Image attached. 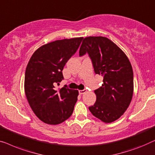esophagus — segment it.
<instances>
[{
  "label": "esophagus",
  "mask_w": 155,
  "mask_h": 155,
  "mask_svg": "<svg viewBox=\"0 0 155 155\" xmlns=\"http://www.w3.org/2000/svg\"><path fill=\"white\" fill-rule=\"evenodd\" d=\"M78 93H79L80 95H84V93H86V89H84V90H80V91H78Z\"/></svg>",
  "instance_id": "34e87169"
}]
</instances>
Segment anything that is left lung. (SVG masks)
<instances>
[{
  "instance_id": "8db88e82",
  "label": "left lung",
  "mask_w": 155,
  "mask_h": 155,
  "mask_svg": "<svg viewBox=\"0 0 155 155\" xmlns=\"http://www.w3.org/2000/svg\"><path fill=\"white\" fill-rule=\"evenodd\" d=\"M86 53L91 59L95 73L103 77L102 86L94 91L96 102L89 110L102 121L111 123L124 114L132 100V66L126 54L106 37H86L79 55Z\"/></svg>"
}]
</instances>
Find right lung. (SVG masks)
I'll use <instances>...</instances> for the list:
<instances>
[{"label": "right lung", "instance_id": "1", "mask_svg": "<svg viewBox=\"0 0 155 155\" xmlns=\"http://www.w3.org/2000/svg\"><path fill=\"white\" fill-rule=\"evenodd\" d=\"M83 38L63 39L43 45L28 62L25 78L26 97L34 114L45 124H61L72 114L78 91L66 85L55 90V85L64 79L63 68Z\"/></svg>", "mask_w": 155, "mask_h": 155}]
</instances>
